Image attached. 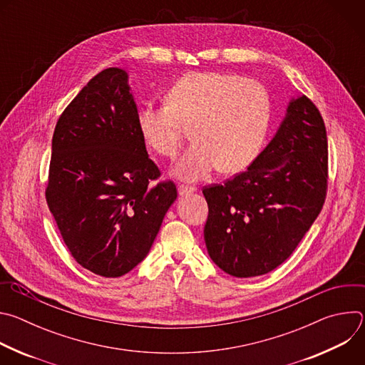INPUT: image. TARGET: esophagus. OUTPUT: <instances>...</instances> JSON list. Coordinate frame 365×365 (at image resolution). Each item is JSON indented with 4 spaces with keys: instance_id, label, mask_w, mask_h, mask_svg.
<instances>
[{
    "instance_id": "34e87169",
    "label": "esophagus",
    "mask_w": 365,
    "mask_h": 365,
    "mask_svg": "<svg viewBox=\"0 0 365 365\" xmlns=\"http://www.w3.org/2000/svg\"><path fill=\"white\" fill-rule=\"evenodd\" d=\"M179 195L183 196V195H187V193H193L196 190L195 186H189V185H179Z\"/></svg>"
}]
</instances>
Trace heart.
Returning <instances> with one entry per match:
<instances>
[{
    "mask_svg": "<svg viewBox=\"0 0 365 365\" xmlns=\"http://www.w3.org/2000/svg\"><path fill=\"white\" fill-rule=\"evenodd\" d=\"M272 118L266 88L235 73L195 72L176 81L166 106H143L137 114L145 144L163 158H175L186 130L192 144L176 165V175L197 180L220 168L245 169L263 145Z\"/></svg>",
    "mask_w": 365,
    "mask_h": 365,
    "instance_id": "obj_1",
    "label": "heart"
}]
</instances>
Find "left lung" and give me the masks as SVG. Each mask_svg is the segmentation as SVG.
<instances>
[{
    "instance_id": "obj_1",
    "label": "left lung",
    "mask_w": 365,
    "mask_h": 365,
    "mask_svg": "<svg viewBox=\"0 0 365 365\" xmlns=\"http://www.w3.org/2000/svg\"><path fill=\"white\" fill-rule=\"evenodd\" d=\"M328 190V137L307 96L289 103L274 138L248 169L205 186V244L234 277H255L290 257L318 218Z\"/></svg>"
}]
</instances>
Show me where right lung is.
<instances>
[{
	"mask_svg": "<svg viewBox=\"0 0 365 365\" xmlns=\"http://www.w3.org/2000/svg\"><path fill=\"white\" fill-rule=\"evenodd\" d=\"M127 73L95 75L61 114L46 202L76 263L121 277L148 254L170 205L172 180L147 154Z\"/></svg>",
	"mask_w": 365,
	"mask_h": 365,
	"instance_id": "right-lung-1",
	"label": "right lung"
}]
</instances>
